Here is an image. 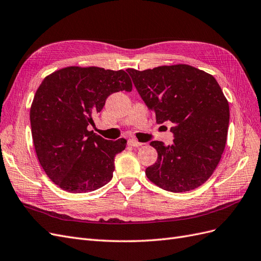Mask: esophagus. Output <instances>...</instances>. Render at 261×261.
<instances>
[{
  "label": "esophagus",
  "instance_id": "1",
  "mask_svg": "<svg viewBox=\"0 0 261 261\" xmlns=\"http://www.w3.org/2000/svg\"><path fill=\"white\" fill-rule=\"evenodd\" d=\"M127 143H128V145H129V146H132V147H140L141 145H143V144H141V143H139L138 140L134 139V138H130V139H128Z\"/></svg>",
  "mask_w": 261,
  "mask_h": 261
}]
</instances>
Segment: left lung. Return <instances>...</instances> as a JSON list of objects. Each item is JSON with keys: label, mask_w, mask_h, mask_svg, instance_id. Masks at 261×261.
Returning a JSON list of instances; mask_svg holds the SVG:
<instances>
[{"label": "left lung", "mask_w": 261, "mask_h": 261, "mask_svg": "<svg viewBox=\"0 0 261 261\" xmlns=\"http://www.w3.org/2000/svg\"><path fill=\"white\" fill-rule=\"evenodd\" d=\"M126 72L156 123L173 124L172 145L150 143L158 159L146 169L147 177L173 193L199 187L216 170L226 143L230 109L218 82L185 64Z\"/></svg>", "instance_id": "1"}]
</instances>
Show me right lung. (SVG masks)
Instances as JSON below:
<instances>
[{
	"label": "right lung",
	"instance_id": "1",
	"mask_svg": "<svg viewBox=\"0 0 261 261\" xmlns=\"http://www.w3.org/2000/svg\"><path fill=\"white\" fill-rule=\"evenodd\" d=\"M130 91L124 70L70 66L45 77L35 94L30 124L38 160L52 181L68 193H88L113 177L114 158L126 140L88 130L114 92Z\"/></svg>",
	"mask_w": 261,
	"mask_h": 261
}]
</instances>
